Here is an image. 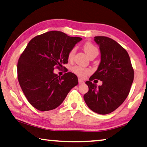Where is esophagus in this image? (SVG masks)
<instances>
[{"label":"esophagus","mask_w":147,"mask_h":147,"mask_svg":"<svg viewBox=\"0 0 147 147\" xmlns=\"http://www.w3.org/2000/svg\"><path fill=\"white\" fill-rule=\"evenodd\" d=\"M83 83H84V81L83 80H82L81 79H78V84H83Z\"/></svg>","instance_id":"obj_1"}]
</instances>
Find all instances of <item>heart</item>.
<instances>
[{
	"label": "heart",
	"mask_w": 147,
	"mask_h": 147,
	"mask_svg": "<svg viewBox=\"0 0 147 147\" xmlns=\"http://www.w3.org/2000/svg\"><path fill=\"white\" fill-rule=\"evenodd\" d=\"M83 48H84V50L87 55L90 57L93 55H98V48L96 47V46L92 44L91 42H86L83 45ZM76 52V49L75 47L72 48L71 51H69V55H68V58H69V60L73 59L74 57V54H75ZM71 71L73 73H74L76 75L79 76V77L83 78L84 76H86L88 74L90 73V70L88 69H86V68H84L82 67H80L79 65H74L73 67L71 68Z\"/></svg>",
	"instance_id": "heart-1"
}]
</instances>
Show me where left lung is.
Here are the masks:
<instances>
[{
  "mask_svg": "<svg viewBox=\"0 0 147 147\" xmlns=\"http://www.w3.org/2000/svg\"><path fill=\"white\" fill-rule=\"evenodd\" d=\"M94 41L100 47L101 61L86 82L89 90L84 100L92 111L105 115L115 110L127 97L134 71L128 53L117 42L105 36H96ZM94 79L102 81V86L92 83Z\"/></svg>",
  "mask_w": 147,
  "mask_h": 147,
  "instance_id": "1",
  "label": "left lung"
}]
</instances>
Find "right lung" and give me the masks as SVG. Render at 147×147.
Returning a JSON list of instances; mask_svg holds the SVG:
<instances>
[{
  "instance_id": "right-lung-1",
  "label": "right lung",
  "mask_w": 147,
  "mask_h": 147,
  "mask_svg": "<svg viewBox=\"0 0 147 147\" xmlns=\"http://www.w3.org/2000/svg\"><path fill=\"white\" fill-rule=\"evenodd\" d=\"M82 40L65 33L50 31L32 39L18 62V79L28 101L39 111L55 109L70 90L78 84V78L69 72L62 76L53 73L68 63L72 48Z\"/></svg>"
}]
</instances>
